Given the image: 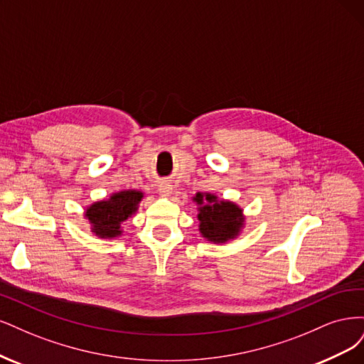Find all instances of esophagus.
Returning a JSON list of instances; mask_svg holds the SVG:
<instances>
[{"instance_id":"obj_1","label":"esophagus","mask_w":364,"mask_h":364,"mask_svg":"<svg viewBox=\"0 0 364 364\" xmlns=\"http://www.w3.org/2000/svg\"><path fill=\"white\" fill-rule=\"evenodd\" d=\"M159 193L163 196V198H169L171 193H172V186L169 183H161L159 186Z\"/></svg>"}]
</instances>
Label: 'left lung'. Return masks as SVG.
I'll list each match as a JSON object with an SVG mask.
<instances>
[{
  "label": "left lung",
  "instance_id": "left-lung-1",
  "mask_svg": "<svg viewBox=\"0 0 364 364\" xmlns=\"http://www.w3.org/2000/svg\"><path fill=\"white\" fill-rule=\"evenodd\" d=\"M192 201L196 204L198 230L204 240L224 245L240 236L246 216L239 204L210 192H196Z\"/></svg>",
  "mask_w": 364,
  "mask_h": 364
}]
</instances>
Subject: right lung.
I'll return each mask as SVG.
<instances>
[{
  "mask_svg": "<svg viewBox=\"0 0 364 364\" xmlns=\"http://www.w3.org/2000/svg\"><path fill=\"white\" fill-rule=\"evenodd\" d=\"M144 198V192L122 189L85 207L83 216L89 222L90 231L98 239H119L124 234L122 224L137 213Z\"/></svg>",
  "mask_w": 364,
  "mask_h": 364,
  "instance_id": "right-lung-1",
  "label": "right lung"
}]
</instances>
